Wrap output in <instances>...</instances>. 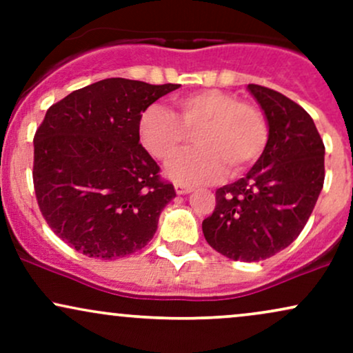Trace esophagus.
<instances>
[{
  "instance_id": "obj_1",
  "label": "esophagus",
  "mask_w": 353,
  "mask_h": 353,
  "mask_svg": "<svg viewBox=\"0 0 353 353\" xmlns=\"http://www.w3.org/2000/svg\"><path fill=\"white\" fill-rule=\"evenodd\" d=\"M174 189H176L177 194H189L190 190H192L189 188V185L181 184V182H174Z\"/></svg>"
}]
</instances>
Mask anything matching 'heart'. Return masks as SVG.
<instances>
[{
	"instance_id": "1",
	"label": "heart",
	"mask_w": 353,
	"mask_h": 353,
	"mask_svg": "<svg viewBox=\"0 0 353 353\" xmlns=\"http://www.w3.org/2000/svg\"><path fill=\"white\" fill-rule=\"evenodd\" d=\"M177 116L159 104H151L139 121L141 143L157 161H169L194 134L197 148L176 157L168 165L181 184H201L217 179L228 169L239 174L249 169L264 152L269 128L264 112L236 94L204 89L174 99Z\"/></svg>"
}]
</instances>
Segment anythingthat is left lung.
<instances>
[{
  "mask_svg": "<svg viewBox=\"0 0 353 353\" xmlns=\"http://www.w3.org/2000/svg\"><path fill=\"white\" fill-rule=\"evenodd\" d=\"M264 109L269 141L244 177L216 190V208L202 221L208 244L232 261H264L289 247L305 228L325 165L309 112L274 89L249 84Z\"/></svg>",
  "mask_w": 353,
  "mask_h": 353,
  "instance_id": "1",
  "label": "left lung"
}]
</instances>
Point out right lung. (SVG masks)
Here are the masks:
<instances>
[{"mask_svg": "<svg viewBox=\"0 0 353 353\" xmlns=\"http://www.w3.org/2000/svg\"><path fill=\"white\" fill-rule=\"evenodd\" d=\"M177 88L109 78L46 111L34 134V194L44 221L72 249L112 261L152 239L176 190L139 143V121Z\"/></svg>", "mask_w": 353, "mask_h": 353, "instance_id": "right-lung-1", "label": "right lung"}]
</instances>
